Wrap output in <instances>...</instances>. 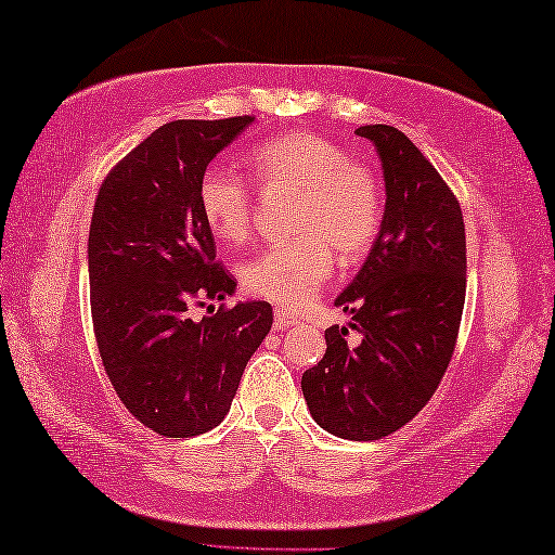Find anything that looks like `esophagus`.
<instances>
[{"mask_svg":"<svg viewBox=\"0 0 555 555\" xmlns=\"http://www.w3.org/2000/svg\"><path fill=\"white\" fill-rule=\"evenodd\" d=\"M297 323V315L285 311V309H275V327L278 331H282V327H289Z\"/></svg>","mask_w":555,"mask_h":555,"instance_id":"1","label":"esophagus"}]
</instances>
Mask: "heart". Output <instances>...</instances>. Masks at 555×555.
<instances>
[{
  "instance_id": "b5f03b06",
  "label": "heart",
  "mask_w": 555,
  "mask_h": 555,
  "mask_svg": "<svg viewBox=\"0 0 555 555\" xmlns=\"http://www.w3.org/2000/svg\"><path fill=\"white\" fill-rule=\"evenodd\" d=\"M263 189L297 191L292 242L270 246L242 266V285L282 309H301L343 263H357L376 242L383 222L378 179L343 145L319 133H280L248 153ZM198 212L215 240L240 246L254 230V196L240 175L222 165L203 169Z\"/></svg>"
}]
</instances>
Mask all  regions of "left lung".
Wrapping results in <instances>:
<instances>
[{"mask_svg":"<svg viewBox=\"0 0 555 555\" xmlns=\"http://www.w3.org/2000/svg\"><path fill=\"white\" fill-rule=\"evenodd\" d=\"M373 141L386 179V212L366 263L335 307L361 335L325 331L319 366L304 371L311 416L327 434L378 440L431 400L455 352L467 292V244L460 203L402 131L359 127Z\"/></svg>","mask_w":555,"mask_h":555,"instance_id":"obj_1","label":"left lung"}]
</instances>
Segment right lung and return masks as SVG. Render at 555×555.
<instances>
[{
  "label": "right lung",
  "mask_w": 555,
  "mask_h": 555,
  "mask_svg": "<svg viewBox=\"0 0 555 555\" xmlns=\"http://www.w3.org/2000/svg\"><path fill=\"white\" fill-rule=\"evenodd\" d=\"M251 121H169L109 169L95 198L88 278L100 359L124 406L165 438L206 434L224 420L273 325L268 301L189 315L236 287L215 258L196 189Z\"/></svg>",
  "instance_id": "right-lung-1"
}]
</instances>
